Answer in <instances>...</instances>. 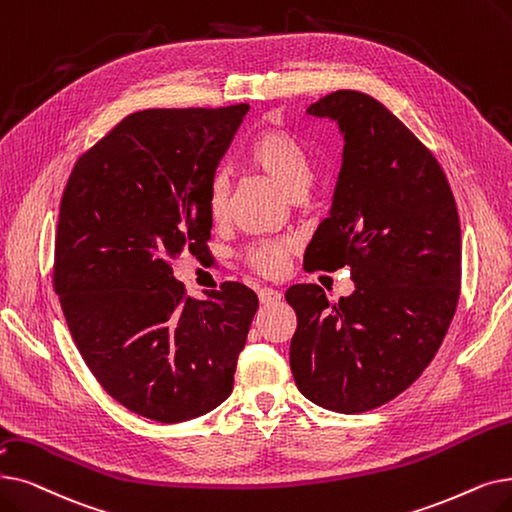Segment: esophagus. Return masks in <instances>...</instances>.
<instances>
[{"instance_id":"obj_1","label":"esophagus","mask_w":512,"mask_h":512,"mask_svg":"<svg viewBox=\"0 0 512 512\" xmlns=\"http://www.w3.org/2000/svg\"><path fill=\"white\" fill-rule=\"evenodd\" d=\"M280 299H282V295H280V291H276V288H270V286L259 288V301H261L263 305L276 303V301H280Z\"/></svg>"}]
</instances>
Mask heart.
I'll list each match as a JSON object with an SVG mask.
<instances>
[{
	"label": "heart",
	"mask_w": 512,
	"mask_h": 512,
	"mask_svg": "<svg viewBox=\"0 0 512 512\" xmlns=\"http://www.w3.org/2000/svg\"><path fill=\"white\" fill-rule=\"evenodd\" d=\"M244 163L268 175L288 196L303 194L314 180V163L303 142L280 127L259 131L244 150ZM228 211V180L221 173L213 175L207 186V213L213 224H221ZM291 238H270L244 249L242 261L263 276H278L286 268V259L293 255Z\"/></svg>",
	"instance_id": "heart-1"
}]
</instances>
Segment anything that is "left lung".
I'll return each instance as SVG.
<instances>
[{"label": "left lung", "instance_id": "left-lung-1", "mask_svg": "<svg viewBox=\"0 0 512 512\" xmlns=\"http://www.w3.org/2000/svg\"><path fill=\"white\" fill-rule=\"evenodd\" d=\"M307 113L339 121L345 148L305 268L349 265L355 291L332 303L318 284L288 288L291 370L314 404L360 414L404 393L441 347L460 297V219L433 152L383 102L339 90Z\"/></svg>", "mask_w": 512, "mask_h": 512}]
</instances>
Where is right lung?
Masks as SVG:
<instances>
[{"instance_id": "1", "label": "right lung", "mask_w": 512, "mask_h": 512, "mask_svg": "<svg viewBox=\"0 0 512 512\" xmlns=\"http://www.w3.org/2000/svg\"><path fill=\"white\" fill-rule=\"evenodd\" d=\"M249 104L148 108L77 159L62 192L54 291L104 391L159 422H182L232 393L259 307L240 282L188 297L173 261L209 249L207 186Z\"/></svg>"}]
</instances>
